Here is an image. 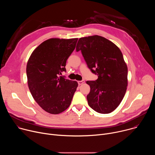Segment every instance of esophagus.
Listing matches in <instances>:
<instances>
[{
    "instance_id": "esophagus-1",
    "label": "esophagus",
    "mask_w": 155,
    "mask_h": 155,
    "mask_svg": "<svg viewBox=\"0 0 155 155\" xmlns=\"http://www.w3.org/2000/svg\"><path fill=\"white\" fill-rule=\"evenodd\" d=\"M84 83V80H81V81H78V85H81V84H82L83 83Z\"/></svg>"
}]
</instances>
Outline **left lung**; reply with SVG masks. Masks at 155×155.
I'll return each instance as SVG.
<instances>
[{"label": "left lung", "instance_id": "8db88e82", "mask_svg": "<svg viewBox=\"0 0 155 155\" xmlns=\"http://www.w3.org/2000/svg\"><path fill=\"white\" fill-rule=\"evenodd\" d=\"M76 51H81L95 81H87L90 92L88 105L96 112L106 114L115 110L122 101L127 86V68L119 48L99 35L80 38Z\"/></svg>", "mask_w": 155, "mask_h": 155}]
</instances>
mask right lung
Segmentation results:
<instances>
[{"label":"right lung","mask_w":155,"mask_h":155,"mask_svg":"<svg viewBox=\"0 0 155 155\" xmlns=\"http://www.w3.org/2000/svg\"><path fill=\"white\" fill-rule=\"evenodd\" d=\"M78 38H50L31 54L26 68L30 92L36 102L48 113L59 114L71 105L78 83L60 76L75 48Z\"/></svg>","instance_id":"add662e5"}]
</instances>
